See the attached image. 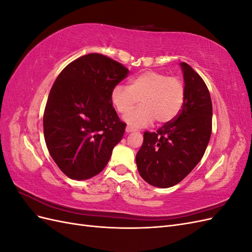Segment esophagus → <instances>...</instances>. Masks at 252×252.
<instances>
[{"mask_svg":"<svg viewBox=\"0 0 252 252\" xmlns=\"http://www.w3.org/2000/svg\"><path fill=\"white\" fill-rule=\"evenodd\" d=\"M125 130H126V132H127V133H130V132H134V131H136V129H134V128H132V127H129V126H127Z\"/></svg>","mask_w":252,"mask_h":252,"instance_id":"34e87169","label":"esophagus"}]
</instances>
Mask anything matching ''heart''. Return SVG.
I'll list each match as a JSON object with an SVG mask.
<instances>
[{"label":"heart","mask_w":252,"mask_h":252,"mask_svg":"<svg viewBox=\"0 0 252 252\" xmlns=\"http://www.w3.org/2000/svg\"><path fill=\"white\" fill-rule=\"evenodd\" d=\"M185 84L179 78L158 71H145L129 81L128 87L114 86L110 102L118 113L125 114L140 100L141 106L125 116V123L134 128L148 126L155 120L169 123L179 116L185 102Z\"/></svg>","instance_id":"1"}]
</instances>
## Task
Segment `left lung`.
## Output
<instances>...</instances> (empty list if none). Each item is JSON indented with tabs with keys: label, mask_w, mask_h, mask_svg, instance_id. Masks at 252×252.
<instances>
[{
	"label": "left lung",
	"mask_w": 252,
	"mask_h": 252,
	"mask_svg": "<svg viewBox=\"0 0 252 252\" xmlns=\"http://www.w3.org/2000/svg\"><path fill=\"white\" fill-rule=\"evenodd\" d=\"M185 102L179 116L157 132H144L135 162L144 181L168 188L177 185L202 159L211 135L212 103L203 79L187 63H180Z\"/></svg>",
	"instance_id": "left-lung-1"
}]
</instances>
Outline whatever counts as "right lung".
<instances>
[{
	"label": "right lung",
	"mask_w": 252,
	"mask_h": 252,
	"mask_svg": "<svg viewBox=\"0 0 252 252\" xmlns=\"http://www.w3.org/2000/svg\"><path fill=\"white\" fill-rule=\"evenodd\" d=\"M129 73L100 53H89L59 74L44 111V138L49 154L68 178L83 181L100 173L126 124L112 107L110 93Z\"/></svg>",
	"instance_id": "1"
}]
</instances>
